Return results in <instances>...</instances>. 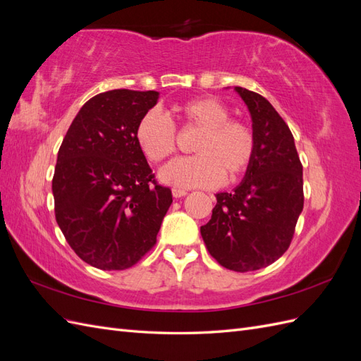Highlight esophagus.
<instances>
[{
    "label": "esophagus",
    "mask_w": 361,
    "mask_h": 361,
    "mask_svg": "<svg viewBox=\"0 0 361 361\" xmlns=\"http://www.w3.org/2000/svg\"><path fill=\"white\" fill-rule=\"evenodd\" d=\"M171 192H173V197H176V199L183 197V195H187V194H188V192H187V190H182V188H173V190H171Z\"/></svg>",
    "instance_id": "obj_1"
}]
</instances>
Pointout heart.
I'll use <instances>...</instances> for the list:
<instances>
[{"instance_id":"1","label":"heart","mask_w":361,"mask_h":361,"mask_svg":"<svg viewBox=\"0 0 361 361\" xmlns=\"http://www.w3.org/2000/svg\"><path fill=\"white\" fill-rule=\"evenodd\" d=\"M185 130H197L188 158L170 162L161 179L174 187L211 188L224 178L235 182L250 169L256 154L251 128L228 118V108L212 96H199L173 108ZM137 146L150 162L169 159L178 149L176 128L159 111H147L135 128Z\"/></svg>"}]
</instances>
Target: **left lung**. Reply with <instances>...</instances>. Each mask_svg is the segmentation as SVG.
Returning <instances> with one entry per match:
<instances>
[{
  "instance_id": "1",
  "label": "left lung",
  "mask_w": 361,
  "mask_h": 361,
  "mask_svg": "<svg viewBox=\"0 0 361 361\" xmlns=\"http://www.w3.org/2000/svg\"><path fill=\"white\" fill-rule=\"evenodd\" d=\"M235 90L253 120L256 154L241 185L215 195L211 220L200 232L218 264L248 272L271 265L289 248L304 206L302 164L276 108L259 93Z\"/></svg>"
}]
</instances>
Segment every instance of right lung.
Returning <instances> with one entry per match:
<instances>
[{
  "mask_svg": "<svg viewBox=\"0 0 361 361\" xmlns=\"http://www.w3.org/2000/svg\"><path fill=\"white\" fill-rule=\"evenodd\" d=\"M158 92L117 89L87 101L59 149L52 194L56 220L85 264L128 269L154 248L173 202L135 141L138 120Z\"/></svg>",
  "mask_w": 361,
  "mask_h": 361,
  "instance_id": "obj_1",
  "label": "right lung"
}]
</instances>
